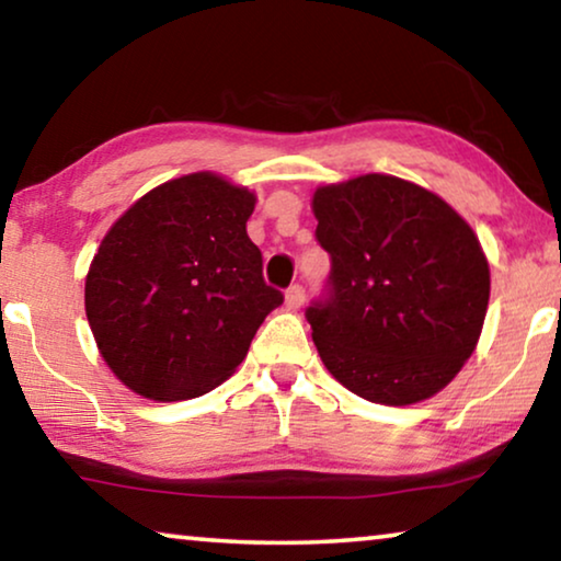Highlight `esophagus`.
Returning a JSON list of instances; mask_svg holds the SVG:
<instances>
[{"label":"esophagus","instance_id":"1","mask_svg":"<svg viewBox=\"0 0 561 561\" xmlns=\"http://www.w3.org/2000/svg\"><path fill=\"white\" fill-rule=\"evenodd\" d=\"M284 302H287L289 309H299L305 305V287L302 284H291L287 289V295H284Z\"/></svg>","mask_w":561,"mask_h":561}]
</instances>
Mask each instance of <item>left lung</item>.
<instances>
[{
	"mask_svg": "<svg viewBox=\"0 0 561 561\" xmlns=\"http://www.w3.org/2000/svg\"><path fill=\"white\" fill-rule=\"evenodd\" d=\"M312 211L332 262L305 312L324 367L370 403L436 396L486 317L489 262L473 229L436 194L382 173L317 188Z\"/></svg>",
	"mask_w": 561,
	"mask_h": 561,
	"instance_id": "8db88e82",
	"label": "left lung"
}]
</instances>
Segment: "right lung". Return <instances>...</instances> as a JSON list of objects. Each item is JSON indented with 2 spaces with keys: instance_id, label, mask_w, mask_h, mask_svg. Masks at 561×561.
Instances as JSON below:
<instances>
[{
  "instance_id": "right-lung-1",
  "label": "right lung",
  "mask_w": 561,
  "mask_h": 561,
  "mask_svg": "<svg viewBox=\"0 0 561 561\" xmlns=\"http://www.w3.org/2000/svg\"><path fill=\"white\" fill-rule=\"evenodd\" d=\"M254 204L216 173L181 175L100 241L85 312L100 355L133 392L171 403L221 386L284 302L247 233Z\"/></svg>"
}]
</instances>
